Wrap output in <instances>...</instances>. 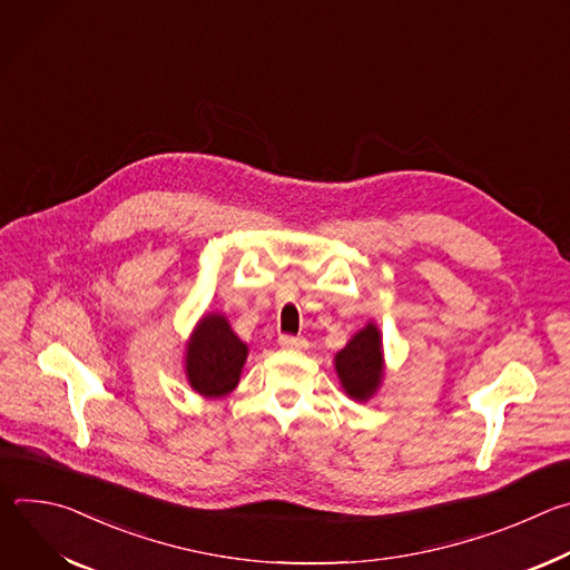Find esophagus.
Masks as SVG:
<instances>
[{
    "instance_id": "esophagus-1",
    "label": "esophagus",
    "mask_w": 570,
    "mask_h": 570,
    "mask_svg": "<svg viewBox=\"0 0 570 570\" xmlns=\"http://www.w3.org/2000/svg\"><path fill=\"white\" fill-rule=\"evenodd\" d=\"M277 343H279L284 350H304V347H306V341H304V338L291 336V334H282Z\"/></svg>"
}]
</instances>
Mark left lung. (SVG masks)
Wrapping results in <instances>:
<instances>
[{"label": "left lung", "instance_id": "8db88e82", "mask_svg": "<svg viewBox=\"0 0 570 570\" xmlns=\"http://www.w3.org/2000/svg\"><path fill=\"white\" fill-rule=\"evenodd\" d=\"M336 372L352 399L365 401L374 394L383 376L381 336L374 324H367L343 352L336 354Z\"/></svg>", "mask_w": 570, "mask_h": 570}]
</instances>
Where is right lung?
<instances>
[{
    "instance_id": "1",
    "label": "right lung",
    "mask_w": 570,
    "mask_h": 570,
    "mask_svg": "<svg viewBox=\"0 0 570 570\" xmlns=\"http://www.w3.org/2000/svg\"><path fill=\"white\" fill-rule=\"evenodd\" d=\"M248 347L229 330L223 315H207L187 347V376L196 392L205 396H223L238 383Z\"/></svg>"
}]
</instances>
